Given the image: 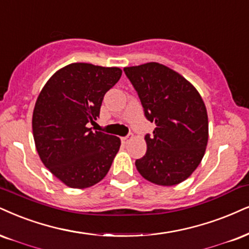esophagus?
Returning <instances> with one entry per match:
<instances>
[{
	"instance_id": "34e87169",
	"label": "esophagus",
	"mask_w": 249,
	"mask_h": 249,
	"mask_svg": "<svg viewBox=\"0 0 249 249\" xmlns=\"http://www.w3.org/2000/svg\"><path fill=\"white\" fill-rule=\"evenodd\" d=\"M131 140H133V135H128V136H124V137H122V139H121L122 143H124V144L129 143Z\"/></svg>"
}]
</instances>
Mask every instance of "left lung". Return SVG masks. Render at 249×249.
<instances>
[{
	"label": "left lung",
	"mask_w": 249,
	"mask_h": 249,
	"mask_svg": "<svg viewBox=\"0 0 249 249\" xmlns=\"http://www.w3.org/2000/svg\"><path fill=\"white\" fill-rule=\"evenodd\" d=\"M124 71L136 90L144 115L155 122L145 135L146 152L135 161L144 179L159 186L186 180L203 158L208 143L207 108L197 90L162 64L150 62Z\"/></svg>",
	"instance_id": "obj_1"
}]
</instances>
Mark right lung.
I'll return each mask as SVG.
<instances>
[{
    "label": "right lung",
    "instance_id": "1",
    "mask_svg": "<svg viewBox=\"0 0 249 249\" xmlns=\"http://www.w3.org/2000/svg\"><path fill=\"white\" fill-rule=\"evenodd\" d=\"M120 68L71 63L46 83L32 118L39 157L64 185L88 188L103 180L120 149V139L93 131L104 96L121 77Z\"/></svg>",
    "mask_w": 249,
    "mask_h": 249
}]
</instances>
